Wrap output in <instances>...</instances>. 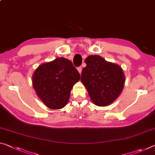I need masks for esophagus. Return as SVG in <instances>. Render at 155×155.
Segmentation results:
<instances>
[{
	"label": "esophagus",
	"instance_id": "esophagus-1",
	"mask_svg": "<svg viewBox=\"0 0 155 155\" xmlns=\"http://www.w3.org/2000/svg\"><path fill=\"white\" fill-rule=\"evenodd\" d=\"M77 70H78V72H79V74H81V72H82V68H81V67H78V68H77Z\"/></svg>",
	"mask_w": 155,
	"mask_h": 155
}]
</instances>
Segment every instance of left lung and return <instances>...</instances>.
I'll list each match as a JSON object with an SVG mask.
<instances>
[{
	"label": "left lung",
	"mask_w": 155,
	"mask_h": 155,
	"mask_svg": "<svg viewBox=\"0 0 155 155\" xmlns=\"http://www.w3.org/2000/svg\"><path fill=\"white\" fill-rule=\"evenodd\" d=\"M85 63L81 81L90 99L100 107L112 104L121 94L126 81L122 68L99 55L87 56Z\"/></svg>",
	"instance_id": "1"
}]
</instances>
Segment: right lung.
Wrapping results in <instances>:
<instances>
[{
    "mask_svg": "<svg viewBox=\"0 0 155 155\" xmlns=\"http://www.w3.org/2000/svg\"><path fill=\"white\" fill-rule=\"evenodd\" d=\"M79 73L70 60L61 57L41 64L32 75L34 90L47 107H64L69 101L74 85L80 80Z\"/></svg>",
    "mask_w": 155,
    "mask_h": 155,
    "instance_id": "right-lung-1",
    "label": "right lung"
}]
</instances>
